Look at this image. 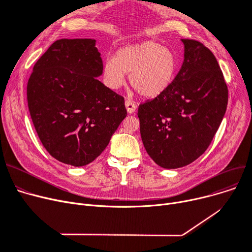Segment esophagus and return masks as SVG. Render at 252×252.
<instances>
[{
  "label": "esophagus",
  "mask_w": 252,
  "mask_h": 252,
  "mask_svg": "<svg viewBox=\"0 0 252 252\" xmlns=\"http://www.w3.org/2000/svg\"><path fill=\"white\" fill-rule=\"evenodd\" d=\"M126 107L128 113H134L137 109V104L134 101H131L130 99H127L126 100Z\"/></svg>",
  "instance_id": "34e87169"
}]
</instances>
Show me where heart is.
<instances>
[{
  "label": "heart",
  "mask_w": 252,
  "mask_h": 252,
  "mask_svg": "<svg viewBox=\"0 0 252 252\" xmlns=\"http://www.w3.org/2000/svg\"><path fill=\"white\" fill-rule=\"evenodd\" d=\"M176 53L153 39L118 49L115 57L103 65L104 81L110 89L117 90L129 82L140 94L147 98L162 95L175 82L178 73Z\"/></svg>",
  "instance_id": "1"
}]
</instances>
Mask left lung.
Wrapping results in <instances>:
<instances>
[{"mask_svg": "<svg viewBox=\"0 0 252 252\" xmlns=\"http://www.w3.org/2000/svg\"><path fill=\"white\" fill-rule=\"evenodd\" d=\"M182 42L184 62L175 82L138 109L144 147L167 169L188 165L205 152L228 104V88L213 52L194 39Z\"/></svg>", "mask_w": 252, "mask_h": 252, "instance_id": "8db88e82", "label": "left lung"}]
</instances>
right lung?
<instances>
[{
  "label": "right lung",
  "instance_id": "add662e5",
  "mask_svg": "<svg viewBox=\"0 0 252 252\" xmlns=\"http://www.w3.org/2000/svg\"><path fill=\"white\" fill-rule=\"evenodd\" d=\"M32 70L28 104L46 150L72 166L94 161L127 114L124 97L97 78L103 62L96 39H58Z\"/></svg>",
  "mask_w": 252,
  "mask_h": 252
}]
</instances>
